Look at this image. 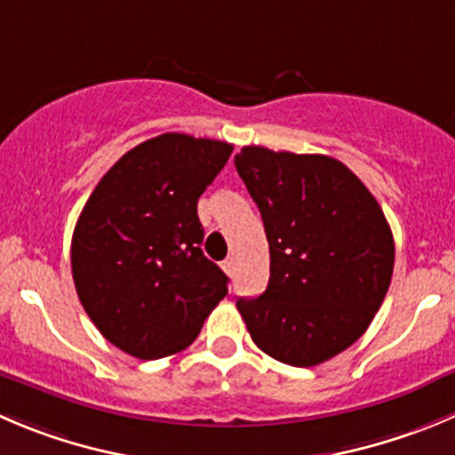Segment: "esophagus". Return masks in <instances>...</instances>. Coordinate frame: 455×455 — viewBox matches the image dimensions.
Returning a JSON list of instances; mask_svg holds the SVG:
<instances>
[{
	"label": "esophagus",
	"instance_id": "1",
	"mask_svg": "<svg viewBox=\"0 0 455 455\" xmlns=\"http://www.w3.org/2000/svg\"><path fill=\"white\" fill-rule=\"evenodd\" d=\"M235 267H236V261H235V257H228L223 261V270L228 272V275H235Z\"/></svg>",
	"mask_w": 455,
	"mask_h": 455
}]
</instances>
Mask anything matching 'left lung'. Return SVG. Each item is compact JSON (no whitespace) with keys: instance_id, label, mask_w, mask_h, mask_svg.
Returning a JSON list of instances; mask_svg holds the SVG:
<instances>
[{"instance_id":"obj_1","label":"left lung","mask_w":455,"mask_h":455,"mask_svg":"<svg viewBox=\"0 0 455 455\" xmlns=\"http://www.w3.org/2000/svg\"><path fill=\"white\" fill-rule=\"evenodd\" d=\"M235 165L270 245L263 295L239 299L254 344L290 366H317L360 339L395 261L382 207L344 163L250 145Z\"/></svg>"}]
</instances>
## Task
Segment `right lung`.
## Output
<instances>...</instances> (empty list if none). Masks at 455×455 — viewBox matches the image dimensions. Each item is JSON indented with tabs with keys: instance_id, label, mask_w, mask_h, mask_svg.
<instances>
[{
	"instance_id": "right-lung-1",
	"label": "right lung",
	"mask_w": 455,
	"mask_h": 455,
	"mask_svg": "<svg viewBox=\"0 0 455 455\" xmlns=\"http://www.w3.org/2000/svg\"><path fill=\"white\" fill-rule=\"evenodd\" d=\"M232 154L230 142L163 133L102 176L76 223L71 270L95 328L138 360L188 348L228 295L203 254L198 198Z\"/></svg>"
}]
</instances>
